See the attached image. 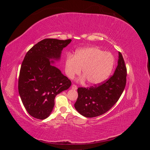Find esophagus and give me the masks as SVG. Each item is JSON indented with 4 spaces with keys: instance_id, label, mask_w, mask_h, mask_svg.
<instances>
[{
    "instance_id": "obj_1",
    "label": "esophagus",
    "mask_w": 150,
    "mask_h": 150,
    "mask_svg": "<svg viewBox=\"0 0 150 150\" xmlns=\"http://www.w3.org/2000/svg\"><path fill=\"white\" fill-rule=\"evenodd\" d=\"M72 88L73 89H78V86H77L76 84H72Z\"/></svg>"
}]
</instances>
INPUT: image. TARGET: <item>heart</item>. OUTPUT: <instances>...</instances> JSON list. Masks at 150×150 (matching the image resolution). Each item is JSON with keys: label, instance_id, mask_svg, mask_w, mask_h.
<instances>
[{"label": "heart", "instance_id": "1", "mask_svg": "<svg viewBox=\"0 0 150 150\" xmlns=\"http://www.w3.org/2000/svg\"><path fill=\"white\" fill-rule=\"evenodd\" d=\"M115 65V58L109 52L97 47H89L77 51L74 56L68 55L65 61V72L70 79L83 73L91 84H98L106 80Z\"/></svg>", "mask_w": 150, "mask_h": 150}]
</instances>
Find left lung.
<instances>
[{"instance_id":"obj_1","label":"left lung","mask_w":150,"mask_h":150,"mask_svg":"<svg viewBox=\"0 0 150 150\" xmlns=\"http://www.w3.org/2000/svg\"><path fill=\"white\" fill-rule=\"evenodd\" d=\"M126 76V64L120 52L117 66L110 78L90 88H78V97L74 104L76 110L87 117L104 114L119 100L125 88Z\"/></svg>"}]
</instances>
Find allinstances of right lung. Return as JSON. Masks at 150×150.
Here are the masks:
<instances>
[{
    "instance_id": "right-lung-1",
    "label": "right lung",
    "mask_w": 150,
    "mask_h": 150,
    "mask_svg": "<svg viewBox=\"0 0 150 150\" xmlns=\"http://www.w3.org/2000/svg\"><path fill=\"white\" fill-rule=\"evenodd\" d=\"M71 39H45L26 53L22 62L18 90L29 114L38 120L50 115L56 95L69 88L71 81L54 66L51 59H59L62 49Z\"/></svg>"
}]
</instances>
